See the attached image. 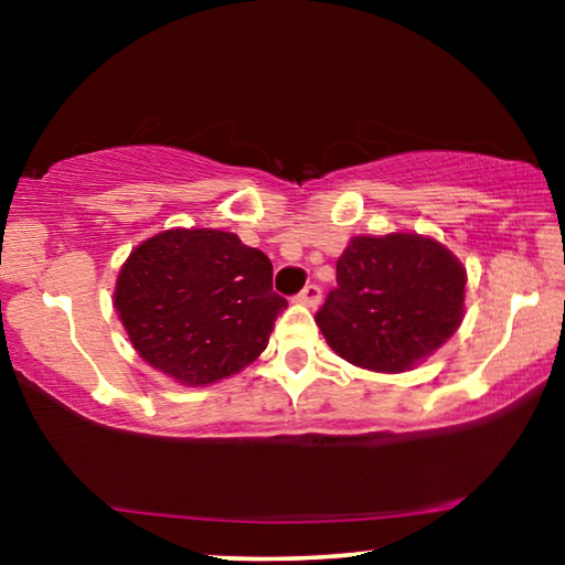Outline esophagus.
Wrapping results in <instances>:
<instances>
[{"instance_id":"esophagus-1","label":"esophagus","mask_w":565,"mask_h":565,"mask_svg":"<svg viewBox=\"0 0 565 565\" xmlns=\"http://www.w3.org/2000/svg\"><path fill=\"white\" fill-rule=\"evenodd\" d=\"M296 300L298 303H303V306H311V308H316L321 303V288L316 282H311V285H306L303 290L298 292L296 296Z\"/></svg>"}]
</instances>
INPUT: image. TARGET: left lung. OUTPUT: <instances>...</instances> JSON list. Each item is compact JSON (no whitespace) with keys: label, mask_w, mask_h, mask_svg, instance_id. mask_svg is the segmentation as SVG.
Here are the masks:
<instances>
[{"label":"left lung","mask_w":565,"mask_h":565,"mask_svg":"<svg viewBox=\"0 0 565 565\" xmlns=\"http://www.w3.org/2000/svg\"><path fill=\"white\" fill-rule=\"evenodd\" d=\"M462 298L466 269L435 238L354 236L316 323L352 365L404 373L455 334Z\"/></svg>","instance_id":"left-lung-1"}]
</instances>
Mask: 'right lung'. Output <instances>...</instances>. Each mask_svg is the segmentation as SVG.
<instances>
[{"mask_svg":"<svg viewBox=\"0 0 565 565\" xmlns=\"http://www.w3.org/2000/svg\"><path fill=\"white\" fill-rule=\"evenodd\" d=\"M285 308L267 254L215 228L151 236L130 252L115 285V311L136 352L188 385L257 360Z\"/></svg>","mask_w":565,"mask_h":565,"instance_id":"1","label":"right lung"}]
</instances>
